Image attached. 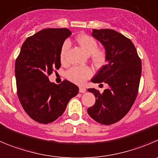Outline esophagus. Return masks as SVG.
Wrapping results in <instances>:
<instances>
[{
	"instance_id": "esophagus-1",
	"label": "esophagus",
	"mask_w": 158,
	"mask_h": 158,
	"mask_svg": "<svg viewBox=\"0 0 158 158\" xmlns=\"http://www.w3.org/2000/svg\"><path fill=\"white\" fill-rule=\"evenodd\" d=\"M86 88L85 87H82V86H80L79 87V93H82V94H83V93L86 92Z\"/></svg>"
}]
</instances>
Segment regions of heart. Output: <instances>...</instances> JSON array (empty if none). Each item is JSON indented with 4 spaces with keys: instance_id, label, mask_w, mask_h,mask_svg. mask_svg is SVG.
<instances>
[{
    "instance_id": "1",
    "label": "heart",
    "mask_w": 158,
    "mask_h": 158,
    "mask_svg": "<svg viewBox=\"0 0 158 158\" xmlns=\"http://www.w3.org/2000/svg\"><path fill=\"white\" fill-rule=\"evenodd\" d=\"M76 40L84 52L87 55H91L92 62L96 66H101L105 63L107 54L104 50L97 49V42L92 36L86 34H81L76 38ZM69 48V42H64L61 46L60 51V60L61 62L65 60L66 53ZM92 74V70L88 67H72L66 72V76L72 82L82 84L86 79L90 77Z\"/></svg>"
}]
</instances>
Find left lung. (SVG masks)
<instances>
[{
  "label": "left lung",
  "mask_w": 158,
  "mask_h": 158,
  "mask_svg": "<svg viewBox=\"0 0 158 158\" xmlns=\"http://www.w3.org/2000/svg\"><path fill=\"white\" fill-rule=\"evenodd\" d=\"M92 36L101 43L107 64L92 79L94 83L107 84L100 94L94 88L96 102L87 109L89 115L102 125L118 122L129 111L138 94L142 63L132 41L113 29H93Z\"/></svg>",
  "instance_id": "8db88e82"
}]
</instances>
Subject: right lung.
<instances>
[{"label":"right lung","mask_w":158,"mask_h":158,"mask_svg":"<svg viewBox=\"0 0 158 158\" xmlns=\"http://www.w3.org/2000/svg\"><path fill=\"white\" fill-rule=\"evenodd\" d=\"M71 34L66 28L43 29L26 40L16 59L19 101L28 115L39 123L58 118L79 93V87L69 81L57 85L48 78L54 69L61 67V48Z\"/></svg>","instance_id":"1"}]
</instances>
